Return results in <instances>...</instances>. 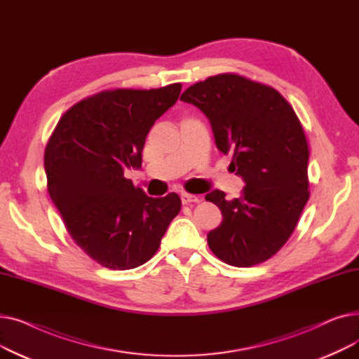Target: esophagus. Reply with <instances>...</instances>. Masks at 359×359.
Returning <instances> with one entry per match:
<instances>
[{"mask_svg": "<svg viewBox=\"0 0 359 359\" xmlns=\"http://www.w3.org/2000/svg\"><path fill=\"white\" fill-rule=\"evenodd\" d=\"M180 199H182V203H183V205L199 202V198H198L196 195H191V194H182V195H180Z\"/></svg>", "mask_w": 359, "mask_h": 359, "instance_id": "obj_1", "label": "esophagus"}]
</instances>
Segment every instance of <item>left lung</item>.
Instances as JSON below:
<instances>
[{
	"label": "left lung",
	"instance_id": "obj_1",
	"mask_svg": "<svg viewBox=\"0 0 359 359\" xmlns=\"http://www.w3.org/2000/svg\"><path fill=\"white\" fill-rule=\"evenodd\" d=\"M182 102L208 118L217 148L231 154L244 186L240 198L222 191L205 196L222 214L208 246L238 268L272 257L290 238L309 201V145L294 109L265 84L219 74L187 88Z\"/></svg>",
	"mask_w": 359,
	"mask_h": 359
}]
</instances>
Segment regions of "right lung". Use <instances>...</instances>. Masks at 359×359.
<instances>
[{
  "instance_id": "obj_1",
  "label": "right lung",
  "mask_w": 359,
  "mask_h": 359,
  "mask_svg": "<svg viewBox=\"0 0 359 359\" xmlns=\"http://www.w3.org/2000/svg\"><path fill=\"white\" fill-rule=\"evenodd\" d=\"M180 90L176 83L102 91L65 111L46 145L50 199L72 240L104 268L134 269L149 260L182 208L177 194L151 198L123 176L141 167L151 126Z\"/></svg>"
}]
</instances>
